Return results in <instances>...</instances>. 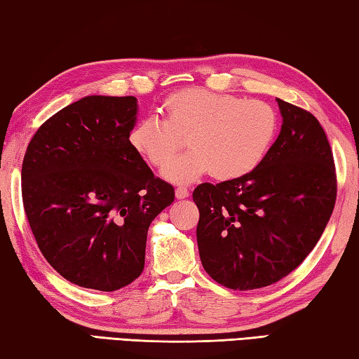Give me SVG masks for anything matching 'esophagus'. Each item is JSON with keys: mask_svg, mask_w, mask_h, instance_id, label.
Returning <instances> with one entry per match:
<instances>
[{"mask_svg": "<svg viewBox=\"0 0 359 359\" xmlns=\"http://www.w3.org/2000/svg\"><path fill=\"white\" fill-rule=\"evenodd\" d=\"M175 197L178 200H183L189 197V191L186 189V187H176L175 189Z\"/></svg>", "mask_w": 359, "mask_h": 359, "instance_id": "esophagus-1", "label": "esophagus"}]
</instances>
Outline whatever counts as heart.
Segmentation results:
<instances>
[{
  "instance_id": "b5f03b06",
  "label": "heart",
  "mask_w": 359,
  "mask_h": 359,
  "mask_svg": "<svg viewBox=\"0 0 359 359\" xmlns=\"http://www.w3.org/2000/svg\"><path fill=\"white\" fill-rule=\"evenodd\" d=\"M165 118L149 113L138 119L129 142L151 165L162 167L187 136L191 149L163 167L173 183H191L208 173L233 180L259 165L278 134V113L269 104L233 94L189 88L163 104Z\"/></svg>"
}]
</instances>
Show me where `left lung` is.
Segmentation results:
<instances>
[{"label":"left lung","instance_id":"8db88e82","mask_svg":"<svg viewBox=\"0 0 359 359\" xmlns=\"http://www.w3.org/2000/svg\"><path fill=\"white\" fill-rule=\"evenodd\" d=\"M278 100L280 132L252 172L192 194L205 271L231 290L271 285L316 248L336 203L328 138L312 113Z\"/></svg>","mask_w":359,"mask_h":359}]
</instances>
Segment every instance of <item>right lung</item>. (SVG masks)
Masks as SVG:
<instances>
[{"mask_svg": "<svg viewBox=\"0 0 359 359\" xmlns=\"http://www.w3.org/2000/svg\"><path fill=\"white\" fill-rule=\"evenodd\" d=\"M137 97L86 96L43 123L22 197L46 260L75 285L115 292L142 274L149 224L175 200L132 148Z\"/></svg>", "mask_w": 359, "mask_h": 359, "instance_id": "right-lung-1", "label": "right lung"}]
</instances>
